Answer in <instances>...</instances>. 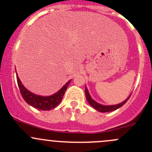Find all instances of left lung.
<instances>
[{
  "label": "left lung",
  "mask_w": 152,
  "mask_h": 152,
  "mask_svg": "<svg viewBox=\"0 0 152 152\" xmlns=\"http://www.w3.org/2000/svg\"><path fill=\"white\" fill-rule=\"evenodd\" d=\"M85 95H86V99H87V102L88 103L91 105V107H93V108L96 109V110H98L99 112H101V113H107V112H111V111H114V110H117V109L120 108L123 106L127 101L129 100V99L131 96V94L129 96V97L127 98L126 100H124L123 102L120 104H115V105H103L101 104L98 103L96 102V101L93 100L92 99V97L90 96V93H89L88 90H87V87H85Z\"/></svg>",
  "instance_id": "8db88e82"
}]
</instances>
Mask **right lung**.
<instances>
[{
    "label": "right lung",
    "mask_w": 152,
    "mask_h": 152,
    "mask_svg": "<svg viewBox=\"0 0 152 152\" xmlns=\"http://www.w3.org/2000/svg\"><path fill=\"white\" fill-rule=\"evenodd\" d=\"M16 76L18 85L19 87L20 91L21 96L26 101V102L34 108L40 110H45H45H52V109L55 108L59 105V104L60 103L62 98H63L64 95H65V91H66L70 81H71L69 80L59 91L56 92L54 94L48 96H42L34 94V93H31L27 90L23 85L22 82H20L17 73Z\"/></svg>",
    "instance_id": "right-lung-1"
}]
</instances>
